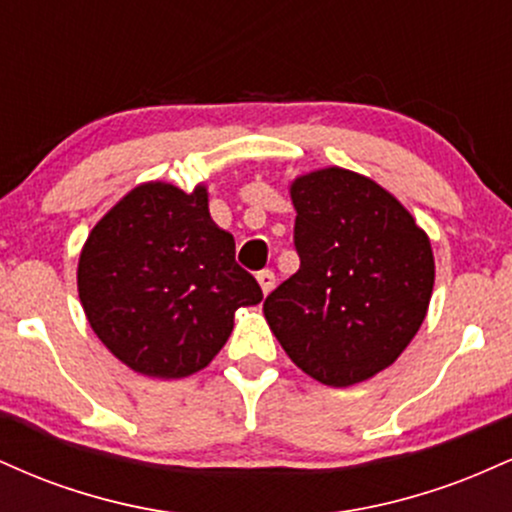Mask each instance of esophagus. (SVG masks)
<instances>
[{
  "label": "esophagus",
  "instance_id": "obj_1",
  "mask_svg": "<svg viewBox=\"0 0 512 512\" xmlns=\"http://www.w3.org/2000/svg\"><path fill=\"white\" fill-rule=\"evenodd\" d=\"M257 281H260V286H262V293H264V296H267V293L274 289V284H276V276H274L272 269H262V272H257Z\"/></svg>",
  "mask_w": 512,
  "mask_h": 512
}]
</instances>
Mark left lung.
<instances>
[{"label": "left lung", "mask_w": 512, "mask_h": 512, "mask_svg": "<svg viewBox=\"0 0 512 512\" xmlns=\"http://www.w3.org/2000/svg\"><path fill=\"white\" fill-rule=\"evenodd\" d=\"M301 267L264 301L284 351L322 385L349 387L397 361L433 291L428 236L390 192L325 168L291 185Z\"/></svg>", "instance_id": "1"}]
</instances>
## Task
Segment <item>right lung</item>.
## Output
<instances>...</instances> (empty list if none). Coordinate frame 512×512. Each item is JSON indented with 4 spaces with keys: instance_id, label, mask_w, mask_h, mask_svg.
<instances>
[{
    "instance_id": "add662e5",
    "label": "right lung",
    "mask_w": 512,
    "mask_h": 512,
    "mask_svg": "<svg viewBox=\"0 0 512 512\" xmlns=\"http://www.w3.org/2000/svg\"><path fill=\"white\" fill-rule=\"evenodd\" d=\"M207 190L146 182L122 197L79 257V298L93 332L125 366L185 378L221 351L240 305L262 289L236 240L209 216Z\"/></svg>"
}]
</instances>
